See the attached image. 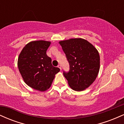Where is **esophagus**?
<instances>
[{
    "label": "esophagus",
    "mask_w": 124,
    "mask_h": 124,
    "mask_svg": "<svg viewBox=\"0 0 124 124\" xmlns=\"http://www.w3.org/2000/svg\"><path fill=\"white\" fill-rule=\"evenodd\" d=\"M58 67L59 68V69H60L61 70H62V68H61V65H58Z\"/></svg>",
    "instance_id": "1"
}]
</instances>
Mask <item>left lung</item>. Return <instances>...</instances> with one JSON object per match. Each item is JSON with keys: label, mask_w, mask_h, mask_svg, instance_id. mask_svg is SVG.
Instances as JSON below:
<instances>
[{"label": "left lung", "mask_w": 124, "mask_h": 124, "mask_svg": "<svg viewBox=\"0 0 124 124\" xmlns=\"http://www.w3.org/2000/svg\"><path fill=\"white\" fill-rule=\"evenodd\" d=\"M69 64V70L63 71L72 89L82 91L90 86L100 69V55L96 48L82 38L59 42Z\"/></svg>", "instance_id": "1"}]
</instances>
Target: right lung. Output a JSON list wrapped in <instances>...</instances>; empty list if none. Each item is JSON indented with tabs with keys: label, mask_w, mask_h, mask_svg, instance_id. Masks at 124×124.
Returning <instances> with one entry per match:
<instances>
[{
	"label": "right lung",
	"mask_w": 124,
	"mask_h": 124,
	"mask_svg": "<svg viewBox=\"0 0 124 124\" xmlns=\"http://www.w3.org/2000/svg\"><path fill=\"white\" fill-rule=\"evenodd\" d=\"M50 44L42 40L29 42L18 58V68L25 83L41 92L50 87L55 75L60 70L52 66L51 58L46 54Z\"/></svg>",
	"instance_id": "1"
}]
</instances>
